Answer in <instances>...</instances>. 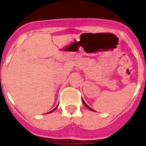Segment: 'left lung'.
<instances>
[{
	"label": "left lung",
	"mask_w": 146,
	"mask_h": 146,
	"mask_svg": "<svg viewBox=\"0 0 146 146\" xmlns=\"http://www.w3.org/2000/svg\"><path fill=\"white\" fill-rule=\"evenodd\" d=\"M82 102H83V104H84V105H85V106H86V108H88V109H89V110H93V111H94V110H92V109H91V108H90V107H89V106H88L87 104H86V102H84V101H83V100H82Z\"/></svg>",
	"instance_id": "8db88e82"
}]
</instances>
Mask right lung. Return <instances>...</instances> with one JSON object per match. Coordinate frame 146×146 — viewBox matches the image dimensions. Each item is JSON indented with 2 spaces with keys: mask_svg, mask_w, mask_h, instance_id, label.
Masks as SVG:
<instances>
[{
  "mask_svg": "<svg viewBox=\"0 0 146 146\" xmlns=\"http://www.w3.org/2000/svg\"><path fill=\"white\" fill-rule=\"evenodd\" d=\"M56 108H55V109H54V110H52V111H50V112H49V113H51V112H52V111H54V110H55V109H56Z\"/></svg>",
  "mask_w": 146,
  "mask_h": 146,
  "instance_id": "right-lung-1",
  "label": "right lung"
}]
</instances>
